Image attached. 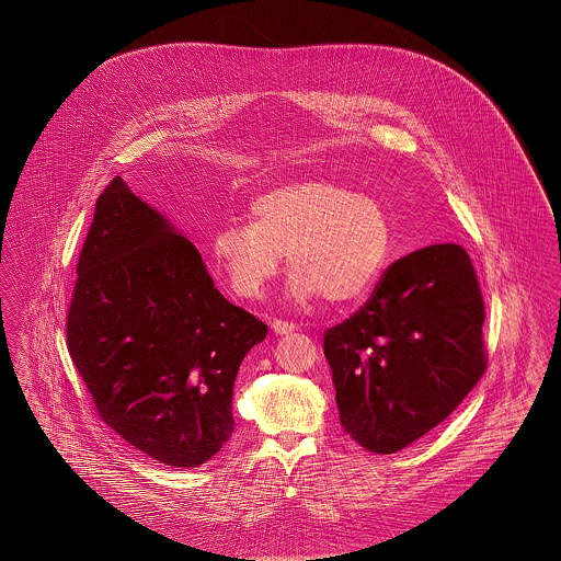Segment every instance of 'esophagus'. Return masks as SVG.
Masks as SVG:
<instances>
[{
    "instance_id": "obj_1",
    "label": "esophagus",
    "mask_w": 561,
    "mask_h": 561,
    "mask_svg": "<svg viewBox=\"0 0 561 561\" xmlns=\"http://www.w3.org/2000/svg\"><path fill=\"white\" fill-rule=\"evenodd\" d=\"M271 330H273L275 334L284 336V334H293L294 330H296V325L290 323V321L273 320L271 321Z\"/></svg>"
}]
</instances>
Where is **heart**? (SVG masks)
I'll return each instance as SVG.
<instances>
[{
  "instance_id": "b5f03b06",
  "label": "heart",
  "mask_w": 561,
  "mask_h": 561,
  "mask_svg": "<svg viewBox=\"0 0 561 561\" xmlns=\"http://www.w3.org/2000/svg\"><path fill=\"white\" fill-rule=\"evenodd\" d=\"M389 241L387 214L374 197L307 179L259 195L250 222L218 227L210 250L240 298H261L288 254L296 300L323 296L328 302H348L376 279Z\"/></svg>"
}]
</instances>
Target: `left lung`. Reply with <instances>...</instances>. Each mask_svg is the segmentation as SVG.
I'll return each instance as SVG.
<instances>
[{
	"label": "left lung",
	"instance_id": "8db88e82",
	"mask_svg": "<svg viewBox=\"0 0 561 561\" xmlns=\"http://www.w3.org/2000/svg\"><path fill=\"white\" fill-rule=\"evenodd\" d=\"M483 318L462 245L396 261L366 305L323 334L343 431L370 453L393 454L446 421L485 373Z\"/></svg>",
	"mask_w": 561,
	"mask_h": 561
}]
</instances>
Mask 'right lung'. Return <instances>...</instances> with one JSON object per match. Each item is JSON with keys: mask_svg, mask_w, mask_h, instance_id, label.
Segmentation results:
<instances>
[{"mask_svg": "<svg viewBox=\"0 0 561 561\" xmlns=\"http://www.w3.org/2000/svg\"><path fill=\"white\" fill-rule=\"evenodd\" d=\"M267 325L214 288L197 248L117 176L96 199L67 348L103 423L170 467L233 433V382Z\"/></svg>", "mask_w": 561, "mask_h": 561, "instance_id": "right-lung-1", "label": "right lung"}]
</instances>
